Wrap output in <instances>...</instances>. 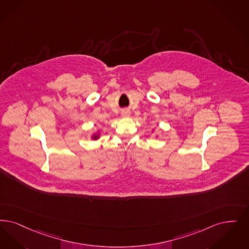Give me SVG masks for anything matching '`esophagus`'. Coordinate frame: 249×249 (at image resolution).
<instances>
[{
    "instance_id": "1",
    "label": "esophagus",
    "mask_w": 249,
    "mask_h": 249,
    "mask_svg": "<svg viewBox=\"0 0 249 249\" xmlns=\"http://www.w3.org/2000/svg\"><path fill=\"white\" fill-rule=\"evenodd\" d=\"M121 114H122V116H123V117H129V111H123Z\"/></svg>"
}]
</instances>
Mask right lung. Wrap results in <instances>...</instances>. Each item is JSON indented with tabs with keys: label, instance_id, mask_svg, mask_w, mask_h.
Listing matches in <instances>:
<instances>
[{
	"label": "right lung",
	"instance_id": "add662e5",
	"mask_svg": "<svg viewBox=\"0 0 249 249\" xmlns=\"http://www.w3.org/2000/svg\"><path fill=\"white\" fill-rule=\"evenodd\" d=\"M97 137H98V136H93V138H94V139H96Z\"/></svg>",
	"mask_w": 249,
	"mask_h": 249
}]
</instances>
